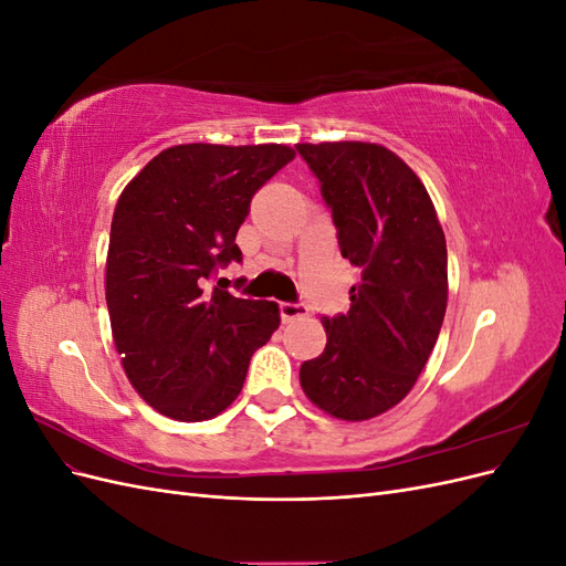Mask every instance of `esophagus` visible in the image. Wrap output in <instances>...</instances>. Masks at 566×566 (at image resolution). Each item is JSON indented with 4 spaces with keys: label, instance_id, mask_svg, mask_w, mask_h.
Segmentation results:
<instances>
[{
    "label": "esophagus",
    "instance_id": "1",
    "mask_svg": "<svg viewBox=\"0 0 566 566\" xmlns=\"http://www.w3.org/2000/svg\"><path fill=\"white\" fill-rule=\"evenodd\" d=\"M302 316H306V306L302 302H281V318L285 323L297 321Z\"/></svg>",
    "mask_w": 566,
    "mask_h": 566
}]
</instances>
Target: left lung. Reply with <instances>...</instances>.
Here are the masks:
<instances>
[{"label":"left lung","instance_id":"1","mask_svg":"<svg viewBox=\"0 0 566 566\" xmlns=\"http://www.w3.org/2000/svg\"><path fill=\"white\" fill-rule=\"evenodd\" d=\"M361 281L347 314L323 316L325 349L300 385L337 420H370L413 389L447 314V238L424 184L380 144H297Z\"/></svg>","mask_w":566,"mask_h":566}]
</instances>
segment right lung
<instances>
[{
	"label": "right lung",
	"instance_id": "add662e5",
	"mask_svg": "<svg viewBox=\"0 0 566 566\" xmlns=\"http://www.w3.org/2000/svg\"><path fill=\"white\" fill-rule=\"evenodd\" d=\"M293 158L283 144H181L158 153L119 196L106 304L127 378L158 413L219 416L281 325L276 302L205 293V279L243 260L235 233L250 200Z\"/></svg>",
	"mask_w": 566,
	"mask_h": 566
}]
</instances>
